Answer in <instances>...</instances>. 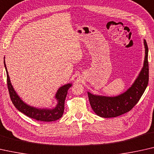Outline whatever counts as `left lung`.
Wrapping results in <instances>:
<instances>
[{"instance_id": "left-lung-1", "label": "left lung", "mask_w": 154, "mask_h": 154, "mask_svg": "<svg viewBox=\"0 0 154 154\" xmlns=\"http://www.w3.org/2000/svg\"><path fill=\"white\" fill-rule=\"evenodd\" d=\"M145 56L142 70L133 84L116 96H105L87 92L90 105L97 115L103 118L116 117L129 112L139 101L149 82L148 47L144 40Z\"/></svg>"}]
</instances>
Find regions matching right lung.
I'll use <instances>...</instances> for the list:
<instances>
[{"label":"right lung","mask_w":154,"mask_h":154,"mask_svg":"<svg viewBox=\"0 0 154 154\" xmlns=\"http://www.w3.org/2000/svg\"><path fill=\"white\" fill-rule=\"evenodd\" d=\"M4 66H5L6 73H7L8 87L10 98H11L13 105L19 112L30 118L38 121H47V122L54 121L62 117L64 112L65 100H66L68 89L72 85V83L66 84L58 88L55 94V99L57 101V104L53 108H39L33 107L24 103L13 88L7 68H6L5 58H4Z\"/></svg>","instance_id":"right-lung-1"}]
</instances>
